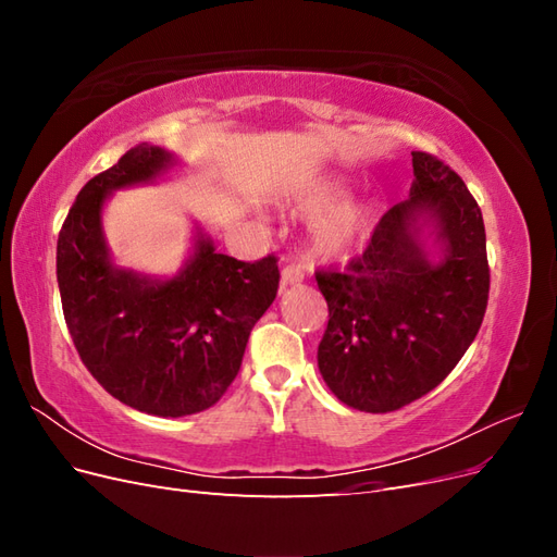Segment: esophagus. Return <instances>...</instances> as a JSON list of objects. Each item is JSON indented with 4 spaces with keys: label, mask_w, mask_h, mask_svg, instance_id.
Segmentation results:
<instances>
[{
    "label": "esophagus",
    "mask_w": 557,
    "mask_h": 557,
    "mask_svg": "<svg viewBox=\"0 0 557 557\" xmlns=\"http://www.w3.org/2000/svg\"><path fill=\"white\" fill-rule=\"evenodd\" d=\"M301 281H305V274H301V269L297 264L283 267V272H281V283L283 285H297Z\"/></svg>",
    "instance_id": "esophagus-1"
}]
</instances>
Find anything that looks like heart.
<instances>
[{"label": "heart", "mask_w": 557, "mask_h": 557, "mask_svg": "<svg viewBox=\"0 0 557 557\" xmlns=\"http://www.w3.org/2000/svg\"><path fill=\"white\" fill-rule=\"evenodd\" d=\"M336 201H339V193L325 185V188H318L307 195L305 205H301L309 215H320L313 227V248L320 258L327 260L350 256L362 244L369 227V209L364 205L348 201V205H339L333 210L331 207Z\"/></svg>", "instance_id": "obj_1"}]
</instances>
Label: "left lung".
Here are the masks:
<instances>
[{
    "label": "left lung",
    "mask_w": 557,
    "mask_h": 557,
    "mask_svg": "<svg viewBox=\"0 0 557 557\" xmlns=\"http://www.w3.org/2000/svg\"><path fill=\"white\" fill-rule=\"evenodd\" d=\"M409 199L387 209L362 256L318 269L327 330L318 369L348 407L387 413L434 391L460 362L483 323L491 267L476 199L448 164L413 150ZM435 221L442 263L417 244V218Z\"/></svg>",
    "instance_id": "obj_1"
}]
</instances>
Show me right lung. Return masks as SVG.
Masks as SVG:
<instances>
[{
    "instance_id": "add662e5",
    "label": "right lung",
    "mask_w": 557,
    "mask_h": 557,
    "mask_svg": "<svg viewBox=\"0 0 557 557\" xmlns=\"http://www.w3.org/2000/svg\"><path fill=\"white\" fill-rule=\"evenodd\" d=\"M174 160L139 144L83 185L58 237V285L83 364L109 395L162 418L207 411L239 374L252 325L278 290V260H234L199 237L172 281L109 260L99 213L111 190L153 181Z\"/></svg>"
}]
</instances>
